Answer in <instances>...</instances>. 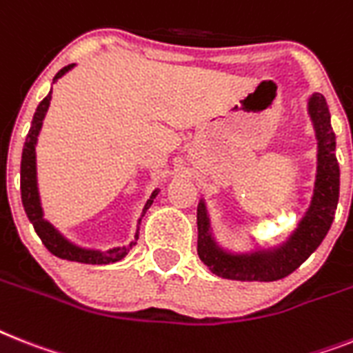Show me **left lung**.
<instances>
[{
  "mask_svg": "<svg viewBox=\"0 0 353 353\" xmlns=\"http://www.w3.org/2000/svg\"><path fill=\"white\" fill-rule=\"evenodd\" d=\"M308 113L317 137V174L312 202L298 229L276 249L231 254L220 249L212 240L205 203L200 202L196 209L198 256L212 274L236 281H276L292 274L325 240L339 202L336 133L330 124V110L321 93H314L308 99Z\"/></svg>",
  "mask_w": 353,
  "mask_h": 353,
  "instance_id": "1",
  "label": "left lung"
}]
</instances>
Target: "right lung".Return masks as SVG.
Segmentation results:
<instances>
[{
  "mask_svg": "<svg viewBox=\"0 0 353 353\" xmlns=\"http://www.w3.org/2000/svg\"><path fill=\"white\" fill-rule=\"evenodd\" d=\"M74 68V65L65 66L63 70L57 72V75L54 77V81H57L59 77L68 72V70ZM52 92L46 95L43 101L37 106L36 113H34V119H32V126L28 130V135H26L25 145H23V155H21V202L23 208H25L26 216L30 220V223L36 229L37 236L43 241V245L50 250L52 254L57 256V258H63V260L70 261H79V263H90V265H108L115 263V261L122 260L124 256L130 252V249L135 245L137 241H131L128 247H115V249L110 250H90V249H81V247L70 243L66 238L55 231L54 225L50 222H46L43 218V209H41L39 202V193H37V179H36V142L37 135H39L41 126H43V119L46 115V110L50 106ZM159 194V191H153V194L150 196V200L145 202L144 211H142V216L145 214V211L151 208L153 203V198ZM141 223V220H139ZM135 240H139V229H137Z\"/></svg>",
  "mask_w": 353,
  "mask_h": 353,
  "instance_id": "right-lung-1",
  "label": "right lung"
}]
</instances>
